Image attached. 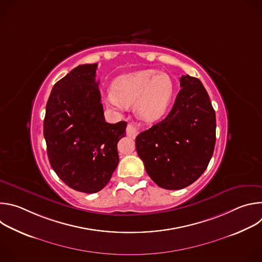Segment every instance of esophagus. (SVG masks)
<instances>
[{"label":"esophagus","mask_w":262,"mask_h":262,"mask_svg":"<svg viewBox=\"0 0 262 262\" xmlns=\"http://www.w3.org/2000/svg\"><path fill=\"white\" fill-rule=\"evenodd\" d=\"M141 132V127H140V125L139 124H132V123H129L128 125H127V127H126V135L128 136V137H130V138H136L137 137V135L139 134Z\"/></svg>","instance_id":"esophagus-1"}]
</instances>
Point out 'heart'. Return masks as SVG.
I'll use <instances>...</instances> for the list:
<instances>
[{
  "mask_svg": "<svg viewBox=\"0 0 262 262\" xmlns=\"http://www.w3.org/2000/svg\"><path fill=\"white\" fill-rule=\"evenodd\" d=\"M174 90L169 73L156 69L140 70L117 78L106 102L115 108L135 103V113L141 120L155 122L166 113Z\"/></svg>",
  "mask_w": 262,
  "mask_h": 262,
  "instance_id": "1",
  "label": "heart"
}]
</instances>
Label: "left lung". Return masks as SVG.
I'll list each match as a JSON object with an SVG mask.
<instances>
[{"label": "left lung", "instance_id": "1", "mask_svg": "<svg viewBox=\"0 0 262 262\" xmlns=\"http://www.w3.org/2000/svg\"><path fill=\"white\" fill-rule=\"evenodd\" d=\"M168 116L136 138L138 156L163 189L180 190L206 170L215 144V113L200 80L180 78Z\"/></svg>", "mask_w": 262, "mask_h": 262}]
</instances>
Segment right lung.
<instances>
[{
  "mask_svg": "<svg viewBox=\"0 0 262 262\" xmlns=\"http://www.w3.org/2000/svg\"><path fill=\"white\" fill-rule=\"evenodd\" d=\"M97 64L73 68L49 97L43 136L50 164L69 188L87 194L102 190L117 168L118 141L127 123L105 122Z\"/></svg>",
  "mask_w": 262,
  "mask_h": 262,
  "instance_id": "1",
  "label": "right lung"
}]
</instances>
